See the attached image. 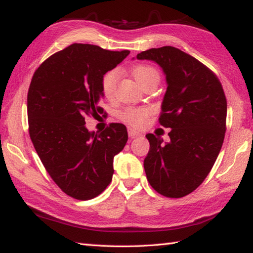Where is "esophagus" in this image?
<instances>
[{
    "instance_id": "1",
    "label": "esophagus",
    "mask_w": 253,
    "mask_h": 253,
    "mask_svg": "<svg viewBox=\"0 0 253 253\" xmlns=\"http://www.w3.org/2000/svg\"><path fill=\"white\" fill-rule=\"evenodd\" d=\"M139 135L140 134H139L138 131L131 129V128H129V129H128V136H129V137H137V136H139Z\"/></svg>"
}]
</instances>
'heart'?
<instances>
[{
	"instance_id": "heart-1",
	"label": "heart",
	"mask_w": 253,
	"mask_h": 253,
	"mask_svg": "<svg viewBox=\"0 0 253 253\" xmlns=\"http://www.w3.org/2000/svg\"><path fill=\"white\" fill-rule=\"evenodd\" d=\"M132 76L139 85L144 84L151 79L160 80V74L154 67L147 65H138L132 69ZM118 79V71L110 70L102 77L101 79V90L102 93L109 98L113 96L115 87ZM149 115V109L146 107H127L119 113L118 117L121 121L126 123L131 127L138 128L143 125Z\"/></svg>"
}]
</instances>
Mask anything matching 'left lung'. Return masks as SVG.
I'll return each mask as SVG.
<instances>
[{
	"label": "left lung",
	"mask_w": 253,
	"mask_h": 253,
	"mask_svg": "<svg viewBox=\"0 0 253 253\" xmlns=\"http://www.w3.org/2000/svg\"><path fill=\"white\" fill-rule=\"evenodd\" d=\"M139 60L156 62L166 76L158 122L170 128L169 142L147 134L144 160L151 186L166 198H183L196 190L212 169L226 129V98L219 78L192 55L174 46L149 49Z\"/></svg>",
	"instance_id": "left-lung-1"
}]
</instances>
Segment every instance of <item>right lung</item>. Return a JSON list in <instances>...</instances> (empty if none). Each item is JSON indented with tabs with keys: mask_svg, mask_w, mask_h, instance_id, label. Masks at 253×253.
<instances>
[{
	"mask_svg": "<svg viewBox=\"0 0 253 253\" xmlns=\"http://www.w3.org/2000/svg\"><path fill=\"white\" fill-rule=\"evenodd\" d=\"M130 51H109L74 43L44 60L28 92L29 134L54 183L71 198L85 201L106 190L113 178L114 157L123 151L125 125L111 123L90 132L84 118L104 113L101 79Z\"/></svg>",
	"mask_w": 253,
	"mask_h": 253,
	"instance_id": "add662e5",
	"label": "right lung"
}]
</instances>
